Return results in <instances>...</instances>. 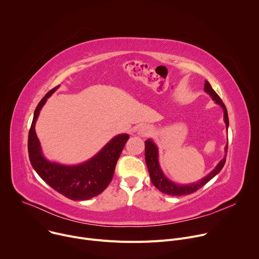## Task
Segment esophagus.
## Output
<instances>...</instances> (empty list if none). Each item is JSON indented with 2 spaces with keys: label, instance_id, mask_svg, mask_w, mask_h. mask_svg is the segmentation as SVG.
<instances>
[{
  "label": "esophagus",
  "instance_id": "1",
  "mask_svg": "<svg viewBox=\"0 0 259 259\" xmlns=\"http://www.w3.org/2000/svg\"><path fill=\"white\" fill-rule=\"evenodd\" d=\"M152 129H151V127H149L147 125H143V126H141L140 128H139V130H138V135L139 136H141V137H147V136H150L151 134H152Z\"/></svg>",
  "mask_w": 259,
  "mask_h": 259
}]
</instances>
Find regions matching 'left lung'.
Instances as JSON below:
<instances>
[{
	"instance_id": "left-lung-1",
	"label": "left lung",
	"mask_w": 259,
	"mask_h": 259,
	"mask_svg": "<svg viewBox=\"0 0 259 259\" xmlns=\"http://www.w3.org/2000/svg\"><path fill=\"white\" fill-rule=\"evenodd\" d=\"M204 91L211 96V98L215 101L216 104L220 105L224 109V120L226 123L227 130L229 129V116H228V110L226 105L224 104L223 100L220 99V97L217 95V93L213 90L211 87L210 83L208 81L205 82L204 86ZM145 163L147 166V169H149V173L151 176V180L153 182L154 186L162 193L169 195V196H184V195H190L195 192H197L199 189L204 187L205 184L210 181L214 176H216L223 167L226 164V156L224 157L223 160H220V162L216 165V167L205 177L200 179L197 182L190 183V184H178L173 181H171L169 178L165 176L163 173L160 164H159V150L156 143L152 139H147L145 140ZM228 152V143L225 147V153L227 155Z\"/></svg>"
}]
</instances>
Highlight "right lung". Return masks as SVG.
Segmentation results:
<instances>
[{
    "mask_svg": "<svg viewBox=\"0 0 259 259\" xmlns=\"http://www.w3.org/2000/svg\"><path fill=\"white\" fill-rule=\"evenodd\" d=\"M58 88L59 85L50 90L35 107L28 133L29 161L39 176L59 194L73 201L89 200L101 194L112 181L116 164L129 135L119 134L115 136L94 157L79 165L68 166L47 160L42 153L34 126L47 99Z\"/></svg>",
    "mask_w": 259,
    "mask_h": 259,
    "instance_id": "1",
    "label": "right lung"
}]
</instances>
